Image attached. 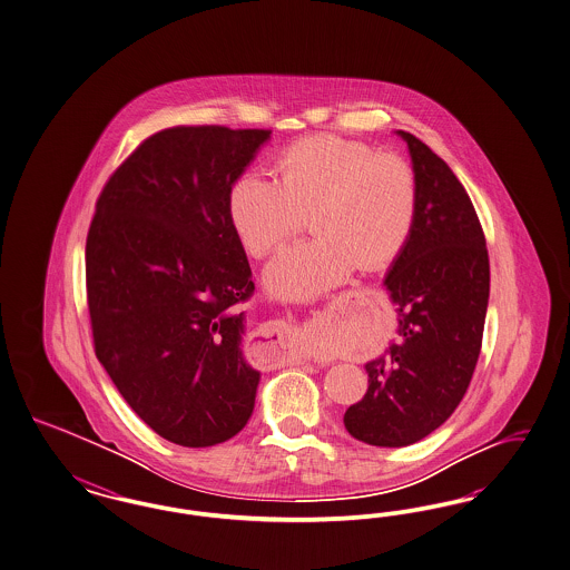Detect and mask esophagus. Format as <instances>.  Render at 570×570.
Returning <instances> with one entry per match:
<instances>
[{
	"instance_id": "esophagus-1",
	"label": "esophagus",
	"mask_w": 570,
	"mask_h": 570,
	"mask_svg": "<svg viewBox=\"0 0 570 570\" xmlns=\"http://www.w3.org/2000/svg\"><path fill=\"white\" fill-rule=\"evenodd\" d=\"M288 334H291V330L286 328V326H265V328H263V338H265L263 346H265L274 357L282 355L284 348H286Z\"/></svg>"
}]
</instances>
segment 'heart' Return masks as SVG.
<instances>
[{
  "label": "heart",
  "mask_w": 570,
  "mask_h": 570,
  "mask_svg": "<svg viewBox=\"0 0 570 570\" xmlns=\"http://www.w3.org/2000/svg\"><path fill=\"white\" fill-rule=\"evenodd\" d=\"M277 179L246 171L227 196V215L253 257L272 255L309 215L311 240L269 263L265 282L286 301H311L355 267L395 259L410 240L417 210L415 173L407 160L376 155L362 141L313 136L277 158Z\"/></svg>",
  "instance_id": "obj_1"
}]
</instances>
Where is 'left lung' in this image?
Returning <instances> with one entry per match:
<instances>
[{"instance_id":"1","label":"left lung","mask_w":570,"mask_h":570,"mask_svg":"<svg viewBox=\"0 0 570 570\" xmlns=\"http://www.w3.org/2000/svg\"><path fill=\"white\" fill-rule=\"evenodd\" d=\"M407 141L417 210L384 286L399 311V338L365 363L367 393L345 412L351 436L405 448L436 431L466 395L483 345L489 253L472 200L441 156Z\"/></svg>"}]
</instances>
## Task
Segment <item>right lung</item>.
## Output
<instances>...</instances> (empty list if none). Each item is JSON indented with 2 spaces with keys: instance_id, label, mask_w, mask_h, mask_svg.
Masks as SVG:
<instances>
[{
  "instance_id": "right-lung-1",
  "label": "right lung",
  "mask_w": 570,
  "mask_h": 570,
  "mask_svg": "<svg viewBox=\"0 0 570 570\" xmlns=\"http://www.w3.org/2000/svg\"><path fill=\"white\" fill-rule=\"evenodd\" d=\"M267 129L171 127L106 181L86 244L94 348L163 439L210 448L246 426L261 374L242 355L255 291L227 196Z\"/></svg>"
}]
</instances>
